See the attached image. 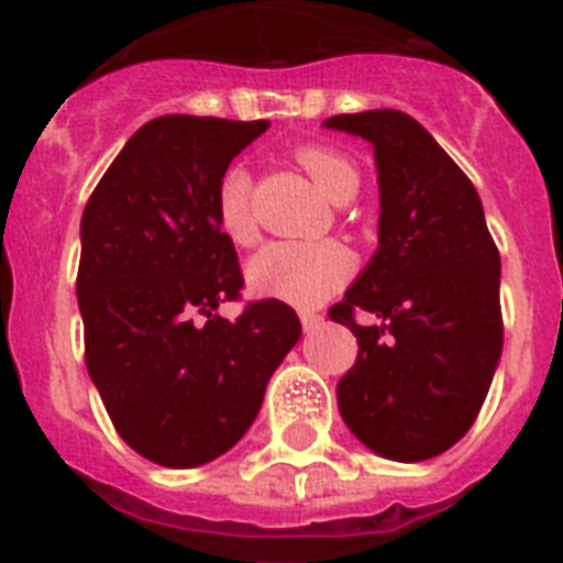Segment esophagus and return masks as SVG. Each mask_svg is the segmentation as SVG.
Returning <instances> with one entry per match:
<instances>
[{"label":"esophagus","mask_w":563,"mask_h":563,"mask_svg":"<svg viewBox=\"0 0 563 563\" xmlns=\"http://www.w3.org/2000/svg\"><path fill=\"white\" fill-rule=\"evenodd\" d=\"M300 324H303V330L307 333H312V330H318V327L324 324V316H318V312H300Z\"/></svg>","instance_id":"esophagus-1"}]
</instances>
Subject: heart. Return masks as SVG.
<instances>
[{
    "instance_id": "obj_1",
    "label": "heart",
    "mask_w": 563,
    "mask_h": 563,
    "mask_svg": "<svg viewBox=\"0 0 563 563\" xmlns=\"http://www.w3.org/2000/svg\"><path fill=\"white\" fill-rule=\"evenodd\" d=\"M295 161L330 201L356 192L360 172L342 152L327 145H300ZM254 184L245 166H230L216 187V219L233 245H254L260 236L254 216ZM353 272L351 254L339 242H272L247 263V283L256 295L286 300L291 307H318Z\"/></svg>"
}]
</instances>
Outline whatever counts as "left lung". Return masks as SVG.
<instances>
[{
    "mask_svg": "<svg viewBox=\"0 0 563 563\" xmlns=\"http://www.w3.org/2000/svg\"><path fill=\"white\" fill-rule=\"evenodd\" d=\"M327 128L374 145L379 247L330 318L360 356L335 385L351 432L394 462H427L473 427L503 353L499 251L471 178L402 110ZM368 311L374 325H360Z\"/></svg>",
    "mask_w": 563,
    "mask_h": 563,
    "instance_id": "obj_1",
    "label": "left lung"
}]
</instances>
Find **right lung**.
Listing matches in <instances>:
<instances>
[{"mask_svg": "<svg viewBox=\"0 0 563 563\" xmlns=\"http://www.w3.org/2000/svg\"><path fill=\"white\" fill-rule=\"evenodd\" d=\"M265 128V119H152L84 207L75 289L87 371L122 441L163 467L228 453L300 339L283 300H254L236 321L216 312L245 286L216 219V187Z\"/></svg>", "mask_w": 563, "mask_h": 563, "instance_id": "obj_1", "label": "right lung"}]
</instances>
